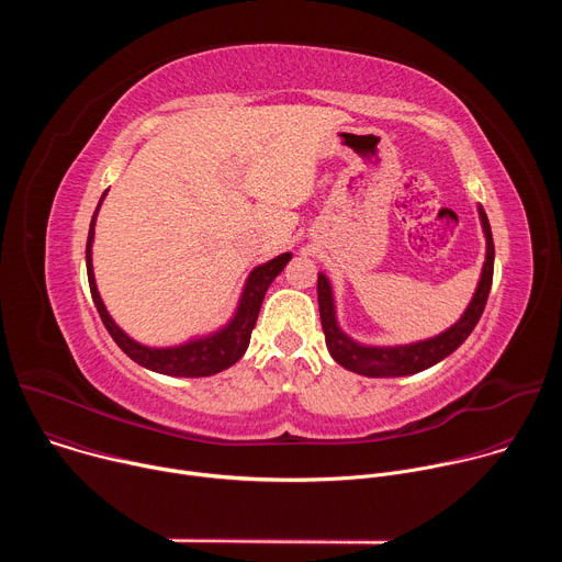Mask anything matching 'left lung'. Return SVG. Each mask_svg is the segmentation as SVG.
<instances>
[{
	"mask_svg": "<svg viewBox=\"0 0 562 562\" xmlns=\"http://www.w3.org/2000/svg\"><path fill=\"white\" fill-rule=\"evenodd\" d=\"M480 222H483L485 235H487V260L483 267V276H480L477 289L473 293L471 304L467 306L464 315L458 319V323L447 329L445 334L407 345V347H362L347 338L338 323H336V308H334V295H331V284L329 280L319 273L317 276V304H319V319H323V331L327 340V349L334 356L338 364L345 369L369 375V378H395V375H412L418 371H425L434 367L436 362L445 360L449 353H453L473 331L477 325L480 315L485 311L492 280H494V237H492V226L487 220V213L483 206H477Z\"/></svg>",
	"mask_w": 562,
	"mask_h": 562,
	"instance_id": "obj_1",
	"label": "left lung"
}]
</instances>
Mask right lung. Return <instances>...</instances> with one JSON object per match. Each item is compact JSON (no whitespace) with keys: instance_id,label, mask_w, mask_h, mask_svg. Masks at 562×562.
<instances>
[{"instance_id":"right-lung-1","label":"right lung","mask_w":562,"mask_h":562,"mask_svg":"<svg viewBox=\"0 0 562 562\" xmlns=\"http://www.w3.org/2000/svg\"><path fill=\"white\" fill-rule=\"evenodd\" d=\"M106 195V193H104ZM102 195V200H104ZM100 200V204H102ZM100 204L95 209V215L91 220V228H89V239H87V273H89V286H91V295L93 302L98 306V313L102 317V323L106 327V331L111 334V338L117 342V347L137 364L157 371V373H167V375H182V378H204V375H213L220 373L224 369H228L231 364H235L239 358L245 356L249 340H251V331L258 323V313L265 300L267 289L271 286V282L278 278V273L286 267V262L291 260V254H282L278 258H273L271 262L254 269V273L247 280L243 300H239L237 313L231 319V323L220 329L217 334L202 338V340H193L187 342L182 347H171V349H150L144 345H137L135 340H131L115 323L111 319V315L106 313V306L98 293L95 286V278H93V265H91V245H93V233H95V217L100 211Z\"/></svg>"}]
</instances>
